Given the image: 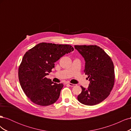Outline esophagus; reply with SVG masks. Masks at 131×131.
Wrapping results in <instances>:
<instances>
[{
	"label": "esophagus",
	"mask_w": 131,
	"mask_h": 131,
	"mask_svg": "<svg viewBox=\"0 0 131 131\" xmlns=\"http://www.w3.org/2000/svg\"><path fill=\"white\" fill-rule=\"evenodd\" d=\"M68 85L69 86H71V87H73V86H75V84H71V83H68Z\"/></svg>",
	"instance_id": "obj_1"
}]
</instances>
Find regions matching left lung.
Masks as SVG:
<instances>
[{"mask_svg": "<svg viewBox=\"0 0 131 131\" xmlns=\"http://www.w3.org/2000/svg\"><path fill=\"white\" fill-rule=\"evenodd\" d=\"M85 61L84 72L90 84L88 89L81 86L82 91L78 100L86 105L100 103L108 97L114 85L115 73L111 58L97 45H75Z\"/></svg>", "mask_w": 131, "mask_h": 131, "instance_id": "1", "label": "left lung"}]
</instances>
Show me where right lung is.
Here are the masks:
<instances>
[{"label":"right lung","mask_w":131,"mask_h":131,"mask_svg":"<svg viewBox=\"0 0 131 131\" xmlns=\"http://www.w3.org/2000/svg\"><path fill=\"white\" fill-rule=\"evenodd\" d=\"M74 50L69 45L41 42L25 54L18 68V79L26 96L34 103L47 106L59 98L63 84L46 78L54 68V63Z\"/></svg>","instance_id":"right-lung-1"}]
</instances>
